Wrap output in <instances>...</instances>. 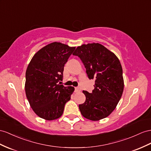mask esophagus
I'll return each mask as SVG.
<instances>
[{
    "label": "esophagus",
    "mask_w": 151,
    "mask_h": 151,
    "mask_svg": "<svg viewBox=\"0 0 151 151\" xmlns=\"http://www.w3.org/2000/svg\"><path fill=\"white\" fill-rule=\"evenodd\" d=\"M81 91V88L80 87H76L75 88V92H80Z\"/></svg>",
    "instance_id": "34e87169"
}]
</instances>
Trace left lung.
Masks as SVG:
<instances>
[{
  "label": "left lung",
  "mask_w": 151,
  "mask_h": 151,
  "mask_svg": "<svg viewBox=\"0 0 151 151\" xmlns=\"http://www.w3.org/2000/svg\"><path fill=\"white\" fill-rule=\"evenodd\" d=\"M73 55L82 60L88 78L95 80L92 92L83 91L86 100L79 105L81 114L93 121L106 118L117 106L124 86L118 57L98 42L79 46Z\"/></svg>",
  "instance_id": "1"
}]
</instances>
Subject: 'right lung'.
Wrapping results in <instances>:
<instances>
[{"label":"right lung","instance_id":"add662e5","mask_svg":"<svg viewBox=\"0 0 151 151\" xmlns=\"http://www.w3.org/2000/svg\"><path fill=\"white\" fill-rule=\"evenodd\" d=\"M75 49L59 42L46 45L34 54L25 73V90L30 107L39 117L52 121L61 117L75 91L59 83L64 67Z\"/></svg>","mask_w":151,"mask_h":151}]
</instances>
